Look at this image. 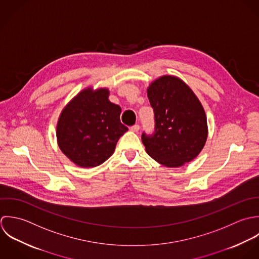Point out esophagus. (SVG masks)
I'll return each instance as SVG.
<instances>
[{
  "label": "esophagus",
  "instance_id": "1",
  "mask_svg": "<svg viewBox=\"0 0 259 259\" xmlns=\"http://www.w3.org/2000/svg\"><path fill=\"white\" fill-rule=\"evenodd\" d=\"M139 129H140V126H139V125H133V126L130 127V130H131L132 132H138Z\"/></svg>",
  "mask_w": 259,
  "mask_h": 259
}]
</instances>
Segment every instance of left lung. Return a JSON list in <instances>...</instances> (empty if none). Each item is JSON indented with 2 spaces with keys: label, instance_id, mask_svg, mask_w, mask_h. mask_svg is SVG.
<instances>
[{
  "label": "left lung",
  "instance_id": "left-lung-1",
  "mask_svg": "<svg viewBox=\"0 0 259 259\" xmlns=\"http://www.w3.org/2000/svg\"><path fill=\"white\" fill-rule=\"evenodd\" d=\"M147 96L154 111L155 131L142 134L148 155L166 167H180L201 152L208 135L203 106L181 79L162 76Z\"/></svg>",
  "mask_w": 259,
  "mask_h": 259
}]
</instances>
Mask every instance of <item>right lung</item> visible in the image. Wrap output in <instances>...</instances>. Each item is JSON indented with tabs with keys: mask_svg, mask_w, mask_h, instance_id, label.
I'll return each instance as SVG.
<instances>
[{
	"mask_svg": "<svg viewBox=\"0 0 259 259\" xmlns=\"http://www.w3.org/2000/svg\"><path fill=\"white\" fill-rule=\"evenodd\" d=\"M109 90H82L65 106L57 123L61 151L77 166L96 167L113 154L128 131L120 121L121 108L109 101Z\"/></svg>",
	"mask_w": 259,
	"mask_h": 259,
	"instance_id": "right-lung-1",
	"label": "right lung"
}]
</instances>
